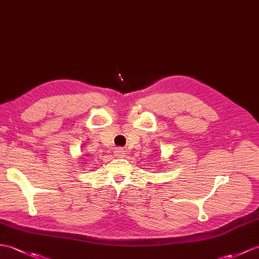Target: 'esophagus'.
<instances>
[{
  "instance_id": "obj_1",
  "label": "esophagus",
  "mask_w": 259,
  "mask_h": 259,
  "mask_svg": "<svg viewBox=\"0 0 259 259\" xmlns=\"http://www.w3.org/2000/svg\"><path fill=\"white\" fill-rule=\"evenodd\" d=\"M113 153H115L117 158H122L124 155V150L122 148H117L115 151H113Z\"/></svg>"
}]
</instances>
